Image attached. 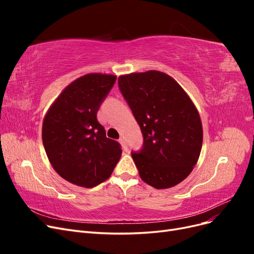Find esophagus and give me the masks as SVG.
Returning <instances> with one entry per match:
<instances>
[{
  "label": "esophagus",
  "mask_w": 254,
  "mask_h": 254,
  "mask_svg": "<svg viewBox=\"0 0 254 254\" xmlns=\"http://www.w3.org/2000/svg\"><path fill=\"white\" fill-rule=\"evenodd\" d=\"M119 142L121 143V145L123 146V148H124V150H128V146H127V144H126V141H125V139L124 137H121V139L119 140Z\"/></svg>",
  "instance_id": "esophagus-1"
}]
</instances>
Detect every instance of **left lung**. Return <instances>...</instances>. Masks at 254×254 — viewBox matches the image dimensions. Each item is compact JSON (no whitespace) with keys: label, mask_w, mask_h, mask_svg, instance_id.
<instances>
[{"label":"left lung","mask_w":254,"mask_h":254,"mask_svg":"<svg viewBox=\"0 0 254 254\" xmlns=\"http://www.w3.org/2000/svg\"><path fill=\"white\" fill-rule=\"evenodd\" d=\"M119 88L143 134L131 151L141 179L168 189L193 171L202 146V126L190 98L171 76L159 71L119 77Z\"/></svg>","instance_id":"left-lung-1"}]
</instances>
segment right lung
<instances>
[{"label": "right lung", "instance_id": "add662e5", "mask_svg": "<svg viewBox=\"0 0 254 254\" xmlns=\"http://www.w3.org/2000/svg\"><path fill=\"white\" fill-rule=\"evenodd\" d=\"M117 76H81L61 92L45 115L42 141L52 166L66 181L94 188L111 176L122 155L119 142L106 136L99 107Z\"/></svg>", "mask_w": 254, "mask_h": 254}]
</instances>
